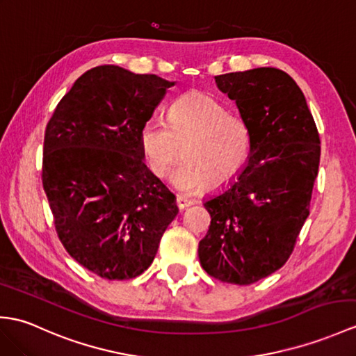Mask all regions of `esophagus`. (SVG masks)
<instances>
[{
    "mask_svg": "<svg viewBox=\"0 0 356 356\" xmlns=\"http://www.w3.org/2000/svg\"><path fill=\"white\" fill-rule=\"evenodd\" d=\"M194 202L189 200L188 197H184V195H177L176 198V204L179 206V209H186L188 206H191Z\"/></svg>",
    "mask_w": 356,
    "mask_h": 356,
    "instance_id": "34e87169",
    "label": "esophagus"
}]
</instances>
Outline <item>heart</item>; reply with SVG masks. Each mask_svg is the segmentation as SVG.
<instances>
[{"label":"heart","instance_id":"1","mask_svg":"<svg viewBox=\"0 0 356 356\" xmlns=\"http://www.w3.org/2000/svg\"><path fill=\"white\" fill-rule=\"evenodd\" d=\"M139 144L148 168L165 177L184 148L185 161L172 172L171 185L194 194L211 184H226L241 171L252 150L247 121L216 97L191 90L172 102L168 122L150 118L139 130Z\"/></svg>","mask_w":356,"mask_h":356}]
</instances>
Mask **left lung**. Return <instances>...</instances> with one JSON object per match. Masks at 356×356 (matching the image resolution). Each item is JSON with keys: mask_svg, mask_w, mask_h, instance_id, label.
Here are the masks:
<instances>
[{"mask_svg": "<svg viewBox=\"0 0 356 356\" xmlns=\"http://www.w3.org/2000/svg\"><path fill=\"white\" fill-rule=\"evenodd\" d=\"M252 131L236 180L204 202L208 234L198 243L203 270L221 282L250 285L290 258L309 216L320 136L305 95L286 72L254 68L216 77Z\"/></svg>", "mask_w": 356, "mask_h": 356, "instance_id": "obj_1", "label": "left lung"}]
</instances>
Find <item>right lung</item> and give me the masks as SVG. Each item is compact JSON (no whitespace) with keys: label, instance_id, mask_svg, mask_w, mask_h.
Here are the masks:
<instances>
[{"label":"right lung","instance_id":"1","mask_svg":"<svg viewBox=\"0 0 356 356\" xmlns=\"http://www.w3.org/2000/svg\"><path fill=\"white\" fill-rule=\"evenodd\" d=\"M172 85L154 74L97 66L76 80L47 124L42 185L57 236L103 279L144 273L179 212L139 144L140 127Z\"/></svg>","mask_w":356,"mask_h":356}]
</instances>
